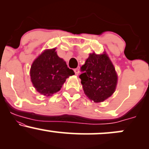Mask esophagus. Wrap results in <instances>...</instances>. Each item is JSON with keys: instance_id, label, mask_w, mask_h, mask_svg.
<instances>
[{"instance_id": "obj_1", "label": "esophagus", "mask_w": 149, "mask_h": 149, "mask_svg": "<svg viewBox=\"0 0 149 149\" xmlns=\"http://www.w3.org/2000/svg\"><path fill=\"white\" fill-rule=\"evenodd\" d=\"M74 72H75V74H76V76H78V75L79 74V73H80L79 69H74Z\"/></svg>"}]
</instances>
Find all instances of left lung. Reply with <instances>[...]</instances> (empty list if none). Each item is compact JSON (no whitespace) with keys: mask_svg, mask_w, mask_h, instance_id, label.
Instances as JSON below:
<instances>
[{"mask_svg":"<svg viewBox=\"0 0 149 149\" xmlns=\"http://www.w3.org/2000/svg\"><path fill=\"white\" fill-rule=\"evenodd\" d=\"M81 84L87 97L95 103L102 102L115 92L118 76L106 52L90 54L80 68Z\"/></svg>","mask_w":149,"mask_h":149,"instance_id":"obj_1","label":"left lung"}]
</instances>
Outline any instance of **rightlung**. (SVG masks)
I'll return each mask as SVG.
<instances>
[{
	"label": "right lung",
	"instance_id": "obj_1",
	"mask_svg": "<svg viewBox=\"0 0 149 149\" xmlns=\"http://www.w3.org/2000/svg\"><path fill=\"white\" fill-rule=\"evenodd\" d=\"M56 49H45L31 66V80L34 88L45 96H52L61 90L70 76L74 75L66 61L58 57Z\"/></svg>",
	"mask_w": 149,
	"mask_h": 149
}]
</instances>
